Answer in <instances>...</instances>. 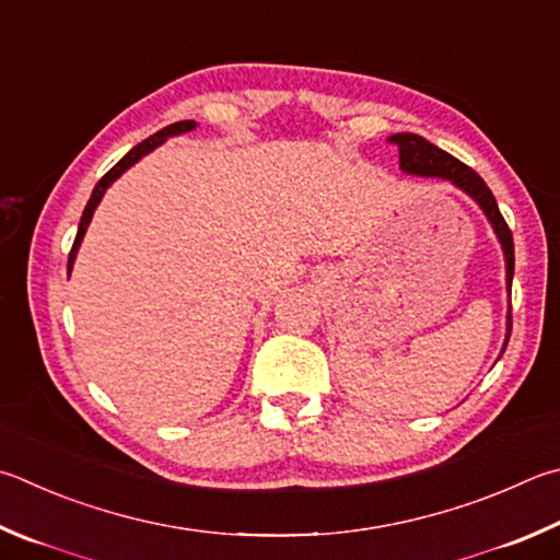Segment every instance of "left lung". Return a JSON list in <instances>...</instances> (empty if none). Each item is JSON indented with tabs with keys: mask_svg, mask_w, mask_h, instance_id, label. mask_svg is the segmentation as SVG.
I'll return each instance as SVG.
<instances>
[{
	"mask_svg": "<svg viewBox=\"0 0 560 560\" xmlns=\"http://www.w3.org/2000/svg\"><path fill=\"white\" fill-rule=\"evenodd\" d=\"M392 144L399 147V166L404 174H413V176H425V178H443L451 180L455 188L465 190L477 206L482 208V212L490 220V225L494 230L497 240H500L502 252H504V261H506V291L512 293V279H514V240H512V230L506 225L500 208H497V200L492 196V190L487 188V183L475 174L470 166H465L463 161H457L451 156L448 151H443L439 147H433L429 139H423L419 135H411V131H401V135L389 137ZM512 311V306H510ZM510 332H512V313L506 315V342H510ZM502 348V352H504Z\"/></svg>",
	"mask_w": 560,
	"mask_h": 560,
	"instance_id": "left-lung-1",
	"label": "left lung"
}]
</instances>
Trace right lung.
<instances>
[{"label": "right lung", "mask_w": 560, "mask_h": 560, "mask_svg": "<svg viewBox=\"0 0 560 560\" xmlns=\"http://www.w3.org/2000/svg\"><path fill=\"white\" fill-rule=\"evenodd\" d=\"M190 129H196V121H192V119H183V121H176V125L164 127L161 131H156V135H151L149 139H144V141H141V144H137L135 149H131L129 154L119 161V164L112 166V168L107 171V174L97 180L93 196H90L88 206H85V210H83V218H80V225H78V235H75V242H73V249H70V254H68V273H70V269H73L75 254H78V249H80V242H83V237H85V230H88V225H90V220H93V212H95V208L100 206V200H103L105 190H107V188L112 186V183H115L121 174H125V171H127L131 164H137V161H139L141 156H147L149 151H154L156 147L164 144V141H166L168 137L186 135V131H190Z\"/></svg>", "instance_id": "obj_1"}]
</instances>
